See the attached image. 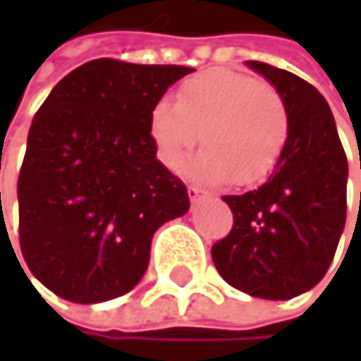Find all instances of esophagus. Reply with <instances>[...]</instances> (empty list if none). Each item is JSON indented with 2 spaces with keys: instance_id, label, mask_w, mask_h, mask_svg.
Instances as JSON below:
<instances>
[{
  "instance_id": "34e87169",
  "label": "esophagus",
  "mask_w": 361,
  "mask_h": 361,
  "mask_svg": "<svg viewBox=\"0 0 361 361\" xmlns=\"http://www.w3.org/2000/svg\"><path fill=\"white\" fill-rule=\"evenodd\" d=\"M188 197H190V201H192V203H197V201L203 197V190H201V188H197V186H188Z\"/></svg>"
}]
</instances>
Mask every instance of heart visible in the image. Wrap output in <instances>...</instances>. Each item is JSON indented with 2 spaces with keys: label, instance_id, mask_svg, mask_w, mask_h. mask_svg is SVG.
<instances>
[{
  "label": "heart",
  "instance_id": "b5f03b06",
  "mask_svg": "<svg viewBox=\"0 0 361 361\" xmlns=\"http://www.w3.org/2000/svg\"><path fill=\"white\" fill-rule=\"evenodd\" d=\"M149 136L166 169H179L199 138L205 147L188 164L195 179L251 186L277 166L290 116L269 82L214 66L184 80L175 104L162 99L151 108Z\"/></svg>",
  "mask_w": 361,
  "mask_h": 361
}]
</instances>
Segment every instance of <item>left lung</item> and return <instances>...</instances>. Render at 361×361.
<instances>
[{"mask_svg":"<svg viewBox=\"0 0 361 361\" xmlns=\"http://www.w3.org/2000/svg\"><path fill=\"white\" fill-rule=\"evenodd\" d=\"M290 116V136L267 184L223 201L233 227L212 247L214 267L235 290L286 301L312 290L331 264L346 221V164L325 97L299 75L249 60Z\"/></svg>","mask_w":361,"mask_h":361,"instance_id":"obj_1","label":"left lung"}]
</instances>
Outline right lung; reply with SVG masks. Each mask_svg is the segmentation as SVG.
<instances>
[{
	"label": "right lung",
	"instance_id": "1",
	"mask_svg": "<svg viewBox=\"0 0 361 361\" xmlns=\"http://www.w3.org/2000/svg\"><path fill=\"white\" fill-rule=\"evenodd\" d=\"M190 66L90 60L36 112L17 182L32 275L73 303L116 299L142 279L151 238L190 207L156 158L149 112Z\"/></svg>",
	"mask_w": 361,
	"mask_h": 361
}]
</instances>
